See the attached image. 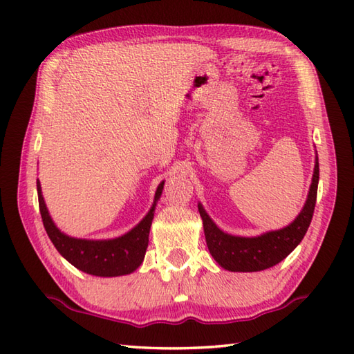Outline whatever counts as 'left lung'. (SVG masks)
<instances>
[{
  "instance_id": "obj_1",
  "label": "left lung",
  "mask_w": 354,
  "mask_h": 354,
  "mask_svg": "<svg viewBox=\"0 0 354 354\" xmlns=\"http://www.w3.org/2000/svg\"><path fill=\"white\" fill-rule=\"evenodd\" d=\"M318 181L319 164L317 156L310 190L301 213L286 228L269 231L257 237H237L227 234L216 227V223L205 213L204 207L199 204L198 208L202 222H204L209 254L223 269L232 270V272H257V270L275 266L295 250L307 232L313 217L315 204H317Z\"/></svg>"
}]
</instances>
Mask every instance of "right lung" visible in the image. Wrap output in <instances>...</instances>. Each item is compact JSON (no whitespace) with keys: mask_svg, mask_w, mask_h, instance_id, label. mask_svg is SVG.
Masks as SVG:
<instances>
[{"mask_svg":"<svg viewBox=\"0 0 354 354\" xmlns=\"http://www.w3.org/2000/svg\"><path fill=\"white\" fill-rule=\"evenodd\" d=\"M36 187L44 228L59 254L68 260L74 268L97 277H118L133 272L141 265L147 250L155 205L162 193L164 183L158 185L155 202L145 219L127 234L111 240H85L64 234L51 221L42 198L39 181H36Z\"/></svg>","mask_w":354,"mask_h":354,"instance_id":"obj_1","label":"right lung"}]
</instances>
